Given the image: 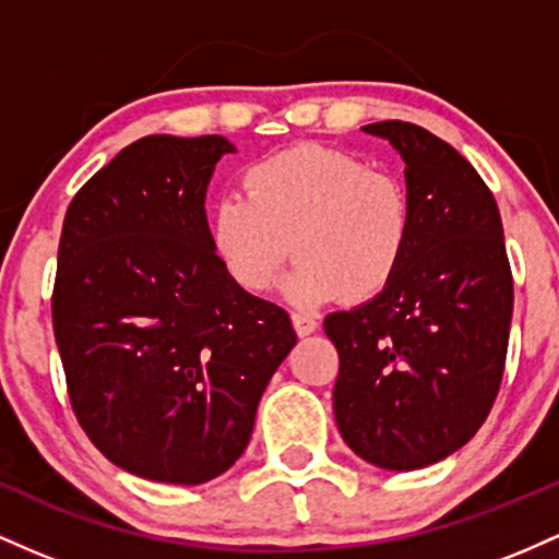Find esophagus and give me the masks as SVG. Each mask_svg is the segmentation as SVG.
Returning a JSON list of instances; mask_svg holds the SVG:
<instances>
[{"mask_svg": "<svg viewBox=\"0 0 559 559\" xmlns=\"http://www.w3.org/2000/svg\"><path fill=\"white\" fill-rule=\"evenodd\" d=\"M293 328H296V332L300 337L311 335L313 330H317V319L311 317V313H293Z\"/></svg>", "mask_w": 559, "mask_h": 559, "instance_id": "obj_1", "label": "esophagus"}]
</instances>
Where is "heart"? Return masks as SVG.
<instances>
[{
	"mask_svg": "<svg viewBox=\"0 0 559 559\" xmlns=\"http://www.w3.org/2000/svg\"><path fill=\"white\" fill-rule=\"evenodd\" d=\"M213 255L235 285L263 293L296 255L285 293L317 306L372 300L399 277L415 231L404 181L341 150L298 144L242 171V198L209 213Z\"/></svg>",
	"mask_w": 559,
	"mask_h": 559,
	"instance_id": "b5f03b06",
	"label": "heart"
}]
</instances>
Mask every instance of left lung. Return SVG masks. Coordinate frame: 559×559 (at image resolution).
<instances>
[{"mask_svg":"<svg viewBox=\"0 0 559 559\" xmlns=\"http://www.w3.org/2000/svg\"><path fill=\"white\" fill-rule=\"evenodd\" d=\"M406 163L415 231L385 293L324 319L341 356L332 409L354 454L382 469L447 460L478 432L504 374L512 272L486 181L406 121L361 127Z\"/></svg>","mask_w":559,"mask_h":559,"instance_id":"8db88e82","label":"left lung"}]
</instances>
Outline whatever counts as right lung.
Instances as JSON below:
<instances>
[{
	"label": "right lung",
	"mask_w": 559,
	"mask_h": 559,
	"mask_svg": "<svg viewBox=\"0 0 559 559\" xmlns=\"http://www.w3.org/2000/svg\"><path fill=\"white\" fill-rule=\"evenodd\" d=\"M224 153L235 144L218 134L142 136L62 222L52 324L68 396L94 447L144 480L227 473L298 341L211 250L205 192Z\"/></svg>",
	"instance_id": "1"
}]
</instances>
